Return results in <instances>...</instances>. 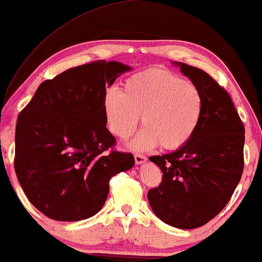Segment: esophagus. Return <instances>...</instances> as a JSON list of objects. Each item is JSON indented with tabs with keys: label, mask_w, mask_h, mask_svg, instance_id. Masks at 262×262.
<instances>
[{
	"label": "esophagus",
	"mask_w": 262,
	"mask_h": 262,
	"mask_svg": "<svg viewBox=\"0 0 262 262\" xmlns=\"http://www.w3.org/2000/svg\"><path fill=\"white\" fill-rule=\"evenodd\" d=\"M135 162H136V164H143V163H145L146 162V157L145 156H143V155H139V154H136L135 155Z\"/></svg>",
	"instance_id": "obj_1"
}]
</instances>
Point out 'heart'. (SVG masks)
Returning <instances> with one entry per match:
<instances>
[{"label":"heart","instance_id":"heart-1","mask_svg":"<svg viewBox=\"0 0 262 262\" xmlns=\"http://www.w3.org/2000/svg\"><path fill=\"white\" fill-rule=\"evenodd\" d=\"M102 108L107 127L119 139H127L138 126L142 131L128 146L136 151L156 148L177 150L195 134L204 112L200 89L170 71L150 69L125 81L123 93L105 92Z\"/></svg>","mask_w":262,"mask_h":262}]
</instances>
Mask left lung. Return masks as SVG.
<instances>
[{
	"label": "left lung",
	"mask_w": 262,
	"mask_h": 262,
	"mask_svg": "<svg viewBox=\"0 0 262 262\" xmlns=\"http://www.w3.org/2000/svg\"><path fill=\"white\" fill-rule=\"evenodd\" d=\"M173 64L202 92L203 118L184 146L149 157L163 179L148 192V200L166 224L195 229L224 209L241 180L245 126L227 91L209 74L181 62Z\"/></svg>",
	"instance_id": "8db88e82"
}]
</instances>
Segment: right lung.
Wrapping results in <instances>:
<instances>
[{
    "instance_id": "add662e5",
    "label": "right lung",
    "mask_w": 262,
    "mask_h": 262,
    "mask_svg": "<svg viewBox=\"0 0 262 262\" xmlns=\"http://www.w3.org/2000/svg\"><path fill=\"white\" fill-rule=\"evenodd\" d=\"M131 67L96 60L39 85L17 117L14 167L33 206L49 218L77 222L98 213L110 179L131 169V154L111 151L102 99Z\"/></svg>"
}]
</instances>
